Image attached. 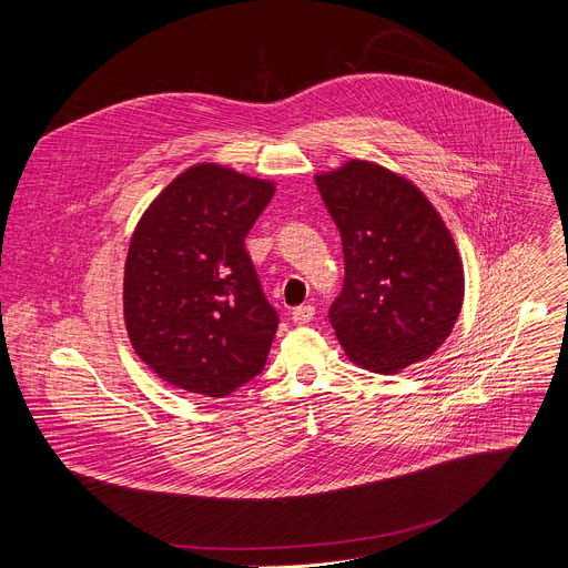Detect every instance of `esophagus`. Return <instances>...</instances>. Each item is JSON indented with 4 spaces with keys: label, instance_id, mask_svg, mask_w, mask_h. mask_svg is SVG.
Wrapping results in <instances>:
<instances>
[{
    "label": "esophagus",
    "instance_id": "esophagus-1",
    "mask_svg": "<svg viewBox=\"0 0 568 568\" xmlns=\"http://www.w3.org/2000/svg\"><path fill=\"white\" fill-rule=\"evenodd\" d=\"M314 314H316V310H314V305H298L294 312H292V318H294V323H310L312 318H314Z\"/></svg>",
    "mask_w": 568,
    "mask_h": 568
}]
</instances>
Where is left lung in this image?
Listing matches in <instances>:
<instances>
[{"instance_id": "left-lung-1", "label": "left lung", "mask_w": 568, "mask_h": 568, "mask_svg": "<svg viewBox=\"0 0 568 568\" xmlns=\"http://www.w3.org/2000/svg\"><path fill=\"white\" fill-rule=\"evenodd\" d=\"M316 189L342 235L346 276L328 318L346 355L384 375L429 357L463 305L460 258L436 209L371 161L316 175Z\"/></svg>"}]
</instances>
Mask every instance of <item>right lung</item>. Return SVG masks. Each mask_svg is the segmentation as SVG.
Here are the masks:
<instances>
[{"label":"right lung","mask_w":568,"mask_h":568,"mask_svg":"<svg viewBox=\"0 0 568 568\" xmlns=\"http://www.w3.org/2000/svg\"><path fill=\"white\" fill-rule=\"evenodd\" d=\"M274 184L200 164L166 186L130 242L125 328L136 355L184 390L222 397L263 373L278 328L245 237Z\"/></svg>","instance_id":"right-lung-1"}]
</instances>
